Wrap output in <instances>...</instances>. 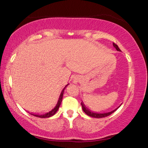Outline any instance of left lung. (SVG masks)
<instances>
[{"label":"left lung","instance_id":"1","mask_svg":"<svg viewBox=\"0 0 148 148\" xmlns=\"http://www.w3.org/2000/svg\"><path fill=\"white\" fill-rule=\"evenodd\" d=\"M113 45H114V48H116V50H117V51H121V50L119 49V47H118L117 45H116L114 43H113ZM81 104H82L83 111H84V112L87 115H88V116H92V117H94V118H103V117H105V116H109V115L111 114H112L114 111H116V110L119 108H119H117L116 109H115V110H114L113 111L109 112H106V113H98V112H93L90 111V110H89L85 106V105H84L83 102Z\"/></svg>","mask_w":148,"mask_h":148}]
</instances>
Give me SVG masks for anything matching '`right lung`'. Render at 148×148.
<instances>
[{"label":"right lung","mask_w":148,"mask_h":148,"mask_svg":"<svg viewBox=\"0 0 148 148\" xmlns=\"http://www.w3.org/2000/svg\"><path fill=\"white\" fill-rule=\"evenodd\" d=\"M68 85H69V84H67V85H66V86L64 88V89L62 90V91L61 92L60 95L59 100H58V103H57L56 106L55 107V108H53V110H51V111L48 112H47L45 114H32V113L31 114L34 115V116H37V117H40V118H48V117H50V116H53V115H54L57 112V111H58V109H59L62 100V97H63V93H64V89H65V88Z\"/></svg>","instance_id":"add662e5"}]
</instances>
